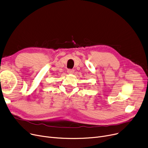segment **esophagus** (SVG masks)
<instances>
[{
  "instance_id": "1",
  "label": "esophagus",
  "mask_w": 148,
  "mask_h": 148,
  "mask_svg": "<svg viewBox=\"0 0 148 148\" xmlns=\"http://www.w3.org/2000/svg\"><path fill=\"white\" fill-rule=\"evenodd\" d=\"M75 70L73 69H69L67 70V73L69 74H73Z\"/></svg>"
}]
</instances>
